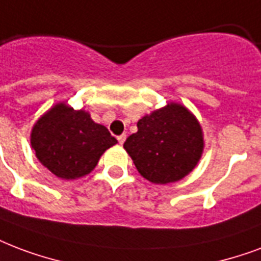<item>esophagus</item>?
<instances>
[{"label":"esophagus","mask_w":261,"mask_h":261,"mask_svg":"<svg viewBox=\"0 0 261 261\" xmlns=\"http://www.w3.org/2000/svg\"><path fill=\"white\" fill-rule=\"evenodd\" d=\"M117 141H119V144L123 145L124 144V141H126V134H122L117 137Z\"/></svg>","instance_id":"34e87169"}]
</instances>
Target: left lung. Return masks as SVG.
Here are the masks:
<instances>
[{
	"mask_svg": "<svg viewBox=\"0 0 261 261\" xmlns=\"http://www.w3.org/2000/svg\"><path fill=\"white\" fill-rule=\"evenodd\" d=\"M137 127L138 131L126 139L123 148L149 182L180 180L200 162L204 152L201 124L182 104L170 102L145 115Z\"/></svg>",
	"mask_w": 261,
	"mask_h": 261,
	"instance_id": "8db88e82",
	"label": "left lung"
}]
</instances>
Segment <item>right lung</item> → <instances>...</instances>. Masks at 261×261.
<instances>
[{
	"label": "right lung",
	"mask_w": 261,
	"mask_h": 261,
	"mask_svg": "<svg viewBox=\"0 0 261 261\" xmlns=\"http://www.w3.org/2000/svg\"><path fill=\"white\" fill-rule=\"evenodd\" d=\"M31 148L43 167L61 179L86 176L107 149L117 144L85 109L59 102L38 119L30 135Z\"/></svg>",
	"instance_id": "obj_1"
}]
</instances>
